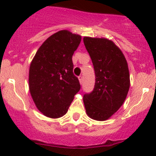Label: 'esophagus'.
<instances>
[{
  "mask_svg": "<svg viewBox=\"0 0 156 156\" xmlns=\"http://www.w3.org/2000/svg\"><path fill=\"white\" fill-rule=\"evenodd\" d=\"M79 80H80V83L81 84H82V83H83V76H79Z\"/></svg>",
  "mask_w": 156,
  "mask_h": 156,
  "instance_id": "34e87169",
  "label": "esophagus"
}]
</instances>
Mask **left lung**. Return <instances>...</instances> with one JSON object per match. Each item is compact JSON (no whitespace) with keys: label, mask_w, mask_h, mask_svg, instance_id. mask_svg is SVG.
<instances>
[{"label":"left lung","mask_w":156,"mask_h":156,"mask_svg":"<svg viewBox=\"0 0 156 156\" xmlns=\"http://www.w3.org/2000/svg\"><path fill=\"white\" fill-rule=\"evenodd\" d=\"M83 43L95 73L94 90L83 95V103L88 116L104 121L118 111L126 99L129 88L128 65L112 41L85 37Z\"/></svg>","instance_id":"1"}]
</instances>
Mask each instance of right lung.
I'll use <instances>...</instances> for the list:
<instances>
[{
	"mask_svg": "<svg viewBox=\"0 0 156 156\" xmlns=\"http://www.w3.org/2000/svg\"><path fill=\"white\" fill-rule=\"evenodd\" d=\"M80 41L81 36L68 30L57 32L43 43L30 64V94L37 108L46 116H63L80 90L72 60Z\"/></svg>",
	"mask_w": 156,
	"mask_h": 156,
	"instance_id": "add662e5",
	"label": "right lung"
}]
</instances>
